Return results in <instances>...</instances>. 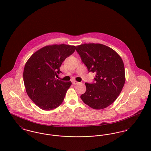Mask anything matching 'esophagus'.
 Wrapping results in <instances>:
<instances>
[{
    "instance_id": "esophagus-1",
    "label": "esophagus",
    "mask_w": 151,
    "mask_h": 151,
    "mask_svg": "<svg viewBox=\"0 0 151 151\" xmlns=\"http://www.w3.org/2000/svg\"><path fill=\"white\" fill-rule=\"evenodd\" d=\"M72 82V84H73V85H75V84H77L79 83V82H77V81H73Z\"/></svg>"
}]
</instances>
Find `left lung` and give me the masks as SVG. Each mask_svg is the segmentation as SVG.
I'll return each mask as SVG.
<instances>
[{
	"mask_svg": "<svg viewBox=\"0 0 151 151\" xmlns=\"http://www.w3.org/2000/svg\"><path fill=\"white\" fill-rule=\"evenodd\" d=\"M76 51L88 72H96L94 83H85L81 98L95 109H102L117 99L125 83V70L120 56L112 49L99 43H84Z\"/></svg>",
	"mask_w": 151,
	"mask_h": 151,
	"instance_id": "obj_1",
	"label": "left lung"
}]
</instances>
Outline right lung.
Instances as JSON below:
<instances>
[{"label": "right lung", "instance_id": "1", "mask_svg": "<svg viewBox=\"0 0 151 151\" xmlns=\"http://www.w3.org/2000/svg\"><path fill=\"white\" fill-rule=\"evenodd\" d=\"M75 46L49 45L36 51L27 61L23 78L27 93L40 109L50 111L63 102L71 82L56 79L65 58L75 51Z\"/></svg>", "mask_w": 151, "mask_h": 151}]
</instances>
